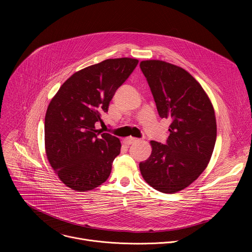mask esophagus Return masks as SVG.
<instances>
[{"mask_svg": "<svg viewBox=\"0 0 252 252\" xmlns=\"http://www.w3.org/2000/svg\"><path fill=\"white\" fill-rule=\"evenodd\" d=\"M139 141L138 138H135V137H126L124 139V143H126V145L129 146V145H132V143H135Z\"/></svg>", "mask_w": 252, "mask_h": 252, "instance_id": "obj_1", "label": "esophagus"}]
</instances>
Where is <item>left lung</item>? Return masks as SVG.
I'll use <instances>...</instances> for the list:
<instances>
[{"instance_id": "left-lung-1", "label": "left lung", "mask_w": 252, "mask_h": 252, "mask_svg": "<svg viewBox=\"0 0 252 252\" xmlns=\"http://www.w3.org/2000/svg\"><path fill=\"white\" fill-rule=\"evenodd\" d=\"M145 75L161 119H169L164 143L152 140L151 157L139 163L145 181L164 193L189 187L205 169L217 140L213 106L188 71L162 61H142Z\"/></svg>"}]
</instances>
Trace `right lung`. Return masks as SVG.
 Here are the masks:
<instances>
[{
	"mask_svg": "<svg viewBox=\"0 0 252 252\" xmlns=\"http://www.w3.org/2000/svg\"><path fill=\"white\" fill-rule=\"evenodd\" d=\"M138 61L109 59L68 78L51 100L45 118L48 159L68 188L91 190L103 184L121 153L120 139L95 129L117 90Z\"/></svg>",
	"mask_w": 252,
	"mask_h": 252,
	"instance_id": "1",
	"label": "right lung"
}]
</instances>
